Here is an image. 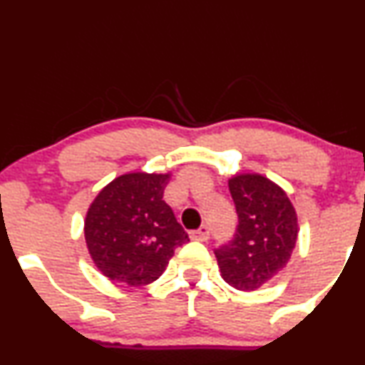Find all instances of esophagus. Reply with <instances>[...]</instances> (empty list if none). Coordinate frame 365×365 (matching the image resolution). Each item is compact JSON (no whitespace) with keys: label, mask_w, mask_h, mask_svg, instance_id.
I'll return each mask as SVG.
<instances>
[{"label":"esophagus","mask_w":365,"mask_h":365,"mask_svg":"<svg viewBox=\"0 0 365 365\" xmlns=\"http://www.w3.org/2000/svg\"><path fill=\"white\" fill-rule=\"evenodd\" d=\"M209 236H210V230H209V226H205V225L200 226L199 230L192 231V238L197 241H207Z\"/></svg>","instance_id":"obj_1"}]
</instances>
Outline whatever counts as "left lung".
Masks as SVG:
<instances>
[{"mask_svg":"<svg viewBox=\"0 0 365 365\" xmlns=\"http://www.w3.org/2000/svg\"><path fill=\"white\" fill-rule=\"evenodd\" d=\"M238 214L235 236L214 250L222 279L257 291L287 265L297 240V216L285 192L269 178L238 173L230 182Z\"/></svg>","mask_w":365,"mask_h":365,"instance_id":"obj_1","label":"left lung"}]
</instances>
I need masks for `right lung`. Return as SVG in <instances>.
I'll list each match as a JSON object with an SVG mask.
<instances>
[{
    "mask_svg": "<svg viewBox=\"0 0 365 365\" xmlns=\"http://www.w3.org/2000/svg\"><path fill=\"white\" fill-rule=\"evenodd\" d=\"M170 175L127 173L95 197L85 219V240L105 277L139 287L163 274L188 235L163 200Z\"/></svg>",
    "mask_w": 365,
    "mask_h": 365,
    "instance_id": "obj_1",
    "label": "right lung"
}]
</instances>
